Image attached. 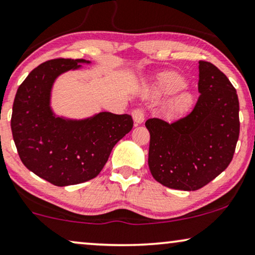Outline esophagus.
<instances>
[{"label":"esophagus","instance_id":"obj_1","mask_svg":"<svg viewBox=\"0 0 255 255\" xmlns=\"http://www.w3.org/2000/svg\"><path fill=\"white\" fill-rule=\"evenodd\" d=\"M131 117H133L134 122L136 125L142 124L143 120H144V112H143V109L142 108L134 109V111L131 112Z\"/></svg>","mask_w":255,"mask_h":255}]
</instances>
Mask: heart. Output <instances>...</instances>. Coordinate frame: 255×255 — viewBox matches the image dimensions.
<instances>
[{
  "label": "heart",
  "mask_w": 255,
  "mask_h": 255,
  "mask_svg": "<svg viewBox=\"0 0 255 255\" xmlns=\"http://www.w3.org/2000/svg\"><path fill=\"white\" fill-rule=\"evenodd\" d=\"M187 87L186 80L176 73H165L157 77L156 85L154 87V94L156 96L173 95L181 92ZM193 102L192 95L188 93L176 96L168 106V112L170 114L182 113L191 107Z\"/></svg>",
  "instance_id": "1"
}]
</instances>
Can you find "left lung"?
Returning <instances> with one entry per match:
<instances>
[{
  "label": "left lung",
  "mask_w": 255,
  "mask_h": 255,
  "mask_svg": "<svg viewBox=\"0 0 255 255\" xmlns=\"http://www.w3.org/2000/svg\"><path fill=\"white\" fill-rule=\"evenodd\" d=\"M199 99L188 115L168 124L148 119V166L161 185L196 191L217 178L233 159L240 131L239 100L227 76L199 61Z\"/></svg>",
  "instance_id": "left-lung-1"
}]
</instances>
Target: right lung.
Here are the masks:
<instances>
[{"label":"right lung","mask_w":255,"mask_h":255,"mask_svg":"<svg viewBox=\"0 0 255 255\" xmlns=\"http://www.w3.org/2000/svg\"><path fill=\"white\" fill-rule=\"evenodd\" d=\"M83 59H55L41 63L18 87L11 131L23 165L55 186L86 182L99 175L113 147L133 128L128 114L101 112L83 120L56 117L50 108L54 82L79 69Z\"/></svg>","instance_id":"1"}]
</instances>
